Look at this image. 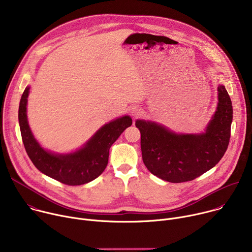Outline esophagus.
<instances>
[{
  "instance_id": "esophagus-1",
  "label": "esophagus",
  "mask_w": 252,
  "mask_h": 252,
  "mask_svg": "<svg viewBox=\"0 0 252 252\" xmlns=\"http://www.w3.org/2000/svg\"><path fill=\"white\" fill-rule=\"evenodd\" d=\"M140 114H141V110H140L139 106L135 105V106L132 107V109H131V115H132L133 118H137L138 116H140Z\"/></svg>"
}]
</instances>
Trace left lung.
<instances>
[{
	"instance_id": "obj_1",
	"label": "left lung",
	"mask_w": 252,
	"mask_h": 252,
	"mask_svg": "<svg viewBox=\"0 0 252 252\" xmlns=\"http://www.w3.org/2000/svg\"><path fill=\"white\" fill-rule=\"evenodd\" d=\"M218 92L217 112L203 133L179 134L154 122H135L142 160L153 174L169 183L189 182L222 158L230 138L232 103L224 86Z\"/></svg>"
}]
</instances>
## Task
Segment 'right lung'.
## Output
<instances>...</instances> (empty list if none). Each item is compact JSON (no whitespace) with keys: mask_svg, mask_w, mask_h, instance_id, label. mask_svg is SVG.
Masks as SVG:
<instances>
[{"mask_svg":"<svg viewBox=\"0 0 252 252\" xmlns=\"http://www.w3.org/2000/svg\"><path fill=\"white\" fill-rule=\"evenodd\" d=\"M30 88L24 91L19 106V124L25 150L41 172L66 186L88 184L102 173L109 161L110 149L123 131L131 126L128 116L101 126L86 145L73 154L56 155L44 150L33 137L27 118Z\"/></svg>","mask_w":252,"mask_h":252,"instance_id":"1","label":"right lung"}]
</instances>
